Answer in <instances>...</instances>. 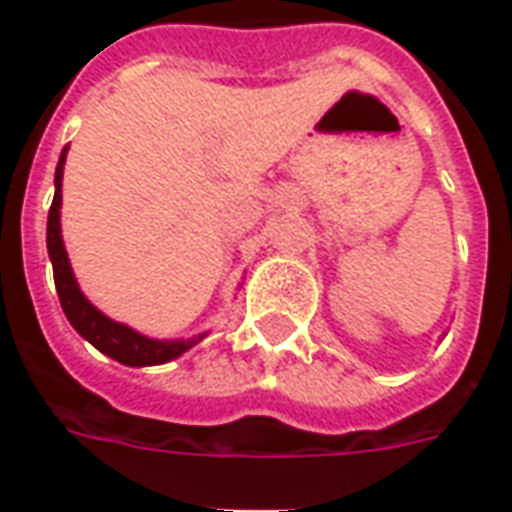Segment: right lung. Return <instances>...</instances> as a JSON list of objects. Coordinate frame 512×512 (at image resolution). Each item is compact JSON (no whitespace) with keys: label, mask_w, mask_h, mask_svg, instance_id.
<instances>
[{"label":"right lung","mask_w":512,"mask_h":512,"mask_svg":"<svg viewBox=\"0 0 512 512\" xmlns=\"http://www.w3.org/2000/svg\"><path fill=\"white\" fill-rule=\"evenodd\" d=\"M62 164H65V150H62L60 164H57V175H54V202L49 208V224H46V246H49L51 266H54V285H57V296H60L62 312L71 321L76 332L82 334L87 343H93L101 354L112 356L120 365L128 367H145V365H164L169 359H175L183 351H189L191 345L200 343V337L191 340H178V343H161V340H150L128 329L123 323H115L106 318L104 312H98L84 299V293L73 279L71 263L65 255L60 235V202H62Z\"/></svg>","instance_id":"right-lung-1"}]
</instances>
